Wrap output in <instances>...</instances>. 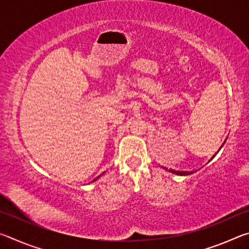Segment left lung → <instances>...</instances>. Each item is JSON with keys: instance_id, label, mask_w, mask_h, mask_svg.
Returning a JSON list of instances; mask_svg holds the SVG:
<instances>
[{"instance_id": "1", "label": "left lung", "mask_w": 249, "mask_h": 249, "mask_svg": "<svg viewBox=\"0 0 249 249\" xmlns=\"http://www.w3.org/2000/svg\"><path fill=\"white\" fill-rule=\"evenodd\" d=\"M221 148H222V146H221ZM220 150V149H218ZM215 156V155H214ZM213 156V157H214ZM169 171L170 172H172V174H176V175H179V176H188V175H191L192 174V171L191 172H189V171H177V170H171V169H169Z\"/></svg>"}]
</instances>
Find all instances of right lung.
<instances>
[{
	"mask_svg": "<svg viewBox=\"0 0 249 249\" xmlns=\"http://www.w3.org/2000/svg\"><path fill=\"white\" fill-rule=\"evenodd\" d=\"M98 178H99V177H98ZM98 178H96V179H98ZM93 181H95V179H94V180H93Z\"/></svg>",
	"mask_w": 249,
	"mask_h": 249,
	"instance_id": "obj_1",
	"label": "right lung"
}]
</instances>
